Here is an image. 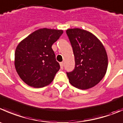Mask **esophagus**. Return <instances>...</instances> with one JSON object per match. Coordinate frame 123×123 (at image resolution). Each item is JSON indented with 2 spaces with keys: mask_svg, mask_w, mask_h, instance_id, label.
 I'll return each instance as SVG.
<instances>
[{
  "mask_svg": "<svg viewBox=\"0 0 123 123\" xmlns=\"http://www.w3.org/2000/svg\"><path fill=\"white\" fill-rule=\"evenodd\" d=\"M60 67L61 68L63 69V67H64V62H60Z\"/></svg>",
  "mask_w": 123,
  "mask_h": 123,
  "instance_id": "1",
  "label": "esophagus"
}]
</instances>
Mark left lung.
I'll list each match as a JSON object with an SVG mask.
<instances>
[{"instance_id":"left-lung-1","label":"left lung","mask_w":123,"mask_h":123,"mask_svg":"<svg viewBox=\"0 0 123 123\" xmlns=\"http://www.w3.org/2000/svg\"><path fill=\"white\" fill-rule=\"evenodd\" d=\"M73 50L75 68L67 73L70 83L76 88L87 89L98 84L108 68L105 48L94 34L79 28L66 31Z\"/></svg>"}]
</instances>
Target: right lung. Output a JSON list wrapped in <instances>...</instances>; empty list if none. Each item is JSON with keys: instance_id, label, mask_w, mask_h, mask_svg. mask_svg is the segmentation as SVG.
Returning <instances> with one entry per match:
<instances>
[{"instance_id": "1", "label": "right lung", "mask_w": 123, "mask_h": 123, "mask_svg": "<svg viewBox=\"0 0 123 123\" xmlns=\"http://www.w3.org/2000/svg\"><path fill=\"white\" fill-rule=\"evenodd\" d=\"M62 34V30L40 29L18 44L14 65L25 83L34 88H42L53 81L60 66L52 46Z\"/></svg>"}]
</instances>
